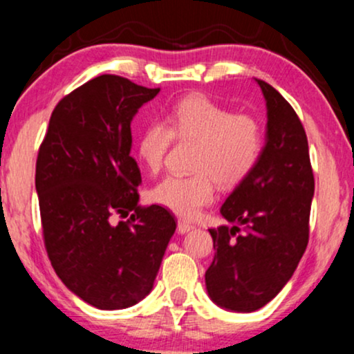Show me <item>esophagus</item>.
<instances>
[{
    "mask_svg": "<svg viewBox=\"0 0 354 354\" xmlns=\"http://www.w3.org/2000/svg\"><path fill=\"white\" fill-rule=\"evenodd\" d=\"M194 225L192 223H189V222H185V220H178L177 222V232L178 234H187V232H190V230H194Z\"/></svg>",
    "mask_w": 354,
    "mask_h": 354,
    "instance_id": "obj_1",
    "label": "esophagus"
}]
</instances>
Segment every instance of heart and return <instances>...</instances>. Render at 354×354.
Wrapping results in <instances>:
<instances>
[{
  "label": "heart",
  "instance_id": "b5f03b06",
  "mask_svg": "<svg viewBox=\"0 0 354 354\" xmlns=\"http://www.w3.org/2000/svg\"><path fill=\"white\" fill-rule=\"evenodd\" d=\"M174 137L197 142L190 176H169L152 189V201L184 218H192L215 197V184L234 187L255 167L263 149L259 120L234 114L203 97L187 95L167 115L140 132L137 152L151 172H159Z\"/></svg>",
  "mask_w": 354,
  "mask_h": 354
}]
</instances>
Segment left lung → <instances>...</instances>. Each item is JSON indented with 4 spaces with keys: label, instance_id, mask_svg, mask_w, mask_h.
<instances>
[{
    "label": "left lung",
    "instance_id": "1",
    "mask_svg": "<svg viewBox=\"0 0 354 354\" xmlns=\"http://www.w3.org/2000/svg\"><path fill=\"white\" fill-rule=\"evenodd\" d=\"M267 104V132L252 172L223 202L232 227L210 228L214 261L205 272L210 300L250 313L288 283L308 245L315 178L308 140L293 107L273 86L255 79Z\"/></svg>",
    "mask_w": 354,
    "mask_h": 354
}]
</instances>
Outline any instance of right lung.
Returning <instances> with one entry per match:
<instances>
[{
    "instance_id": "obj_1",
    "label": "right lung",
    "mask_w": 354,
    "mask_h": 354,
    "mask_svg": "<svg viewBox=\"0 0 354 354\" xmlns=\"http://www.w3.org/2000/svg\"><path fill=\"white\" fill-rule=\"evenodd\" d=\"M160 89L102 74L61 99L36 160L48 257L61 281L99 310H124L151 293L176 220L139 205L131 122ZM129 216L113 222V215Z\"/></svg>"
}]
</instances>
